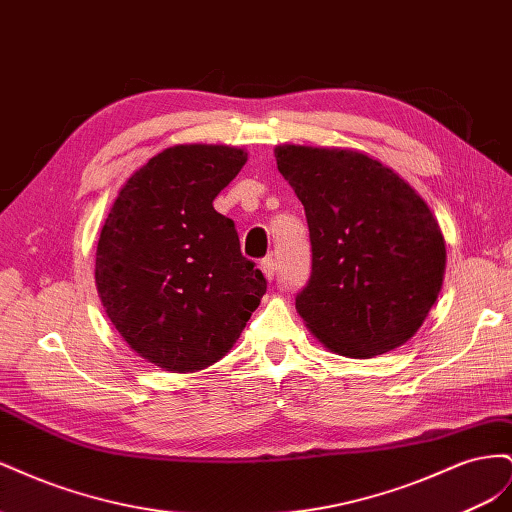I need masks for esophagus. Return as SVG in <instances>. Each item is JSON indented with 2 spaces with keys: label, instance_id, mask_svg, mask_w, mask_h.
Here are the masks:
<instances>
[{
  "label": "esophagus",
  "instance_id": "obj_1",
  "mask_svg": "<svg viewBox=\"0 0 512 512\" xmlns=\"http://www.w3.org/2000/svg\"><path fill=\"white\" fill-rule=\"evenodd\" d=\"M260 269H262V273H265V277L267 280L271 282L273 277H275V273H277V265H275V258L273 256H269V258H265L260 262Z\"/></svg>",
  "mask_w": 512,
  "mask_h": 512
}]
</instances>
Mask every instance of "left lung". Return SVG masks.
<instances>
[{
	"label": "left lung",
	"instance_id": "1",
	"mask_svg": "<svg viewBox=\"0 0 512 512\" xmlns=\"http://www.w3.org/2000/svg\"><path fill=\"white\" fill-rule=\"evenodd\" d=\"M275 160L309 228L312 273L297 294L307 329L352 359L406 344L436 303L446 267L425 200L359 151L282 145Z\"/></svg>",
	"mask_w": 512,
	"mask_h": 512
}]
</instances>
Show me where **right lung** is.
Wrapping results in <instances>:
<instances>
[{
    "label": "right lung",
    "instance_id": "1",
    "mask_svg": "<svg viewBox=\"0 0 512 512\" xmlns=\"http://www.w3.org/2000/svg\"><path fill=\"white\" fill-rule=\"evenodd\" d=\"M247 153L177 145L123 185L100 232L96 284L128 346L166 371L205 369L237 342L267 292L213 198Z\"/></svg>",
    "mask_w": 512,
    "mask_h": 512
}]
</instances>
